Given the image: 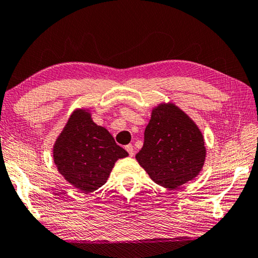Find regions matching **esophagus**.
I'll list each match as a JSON object with an SVG mask.
<instances>
[{"label": "esophagus", "instance_id": "obj_1", "mask_svg": "<svg viewBox=\"0 0 258 258\" xmlns=\"http://www.w3.org/2000/svg\"><path fill=\"white\" fill-rule=\"evenodd\" d=\"M125 149L127 150V153L131 157H133L134 154H136V151H134V147L132 145H127L125 147Z\"/></svg>", "mask_w": 258, "mask_h": 258}]
</instances>
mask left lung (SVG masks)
<instances>
[{"label":"left lung","instance_id":"8db88e82","mask_svg":"<svg viewBox=\"0 0 258 258\" xmlns=\"http://www.w3.org/2000/svg\"><path fill=\"white\" fill-rule=\"evenodd\" d=\"M151 180L175 189L200 173L206 159L204 139L195 122L174 104H161L151 112L144 147L137 154Z\"/></svg>","mask_w":258,"mask_h":258}]
</instances>
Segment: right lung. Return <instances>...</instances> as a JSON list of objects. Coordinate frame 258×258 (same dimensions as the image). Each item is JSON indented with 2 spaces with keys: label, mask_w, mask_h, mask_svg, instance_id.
<instances>
[{
  "label": "right lung",
  "mask_w": 258,
  "mask_h": 258,
  "mask_svg": "<svg viewBox=\"0 0 258 258\" xmlns=\"http://www.w3.org/2000/svg\"><path fill=\"white\" fill-rule=\"evenodd\" d=\"M128 153L114 142L107 130L96 125L85 110L71 114L54 146V162L59 173L84 193L107 182L118 158Z\"/></svg>",
  "instance_id": "add662e5"
}]
</instances>
